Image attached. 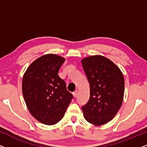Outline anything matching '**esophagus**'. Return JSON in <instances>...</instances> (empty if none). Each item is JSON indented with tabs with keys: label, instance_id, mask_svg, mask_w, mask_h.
<instances>
[{
	"label": "esophagus",
	"instance_id": "34e87169",
	"mask_svg": "<svg viewBox=\"0 0 147 147\" xmlns=\"http://www.w3.org/2000/svg\"><path fill=\"white\" fill-rule=\"evenodd\" d=\"M77 93H78V91H77V90H75V91H74L73 92H72V94H73L74 97H77Z\"/></svg>",
	"mask_w": 147,
	"mask_h": 147
}]
</instances>
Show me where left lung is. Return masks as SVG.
<instances>
[{
    "mask_svg": "<svg viewBox=\"0 0 147 147\" xmlns=\"http://www.w3.org/2000/svg\"><path fill=\"white\" fill-rule=\"evenodd\" d=\"M82 63L90 84V98L82 107L84 117L94 125L106 124L122 106L124 77L117 65L104 57H87Z\"/></svg>",
    "mask_w": 147,
    "mask_h": 147,
    "instance_id": "left-lung-1",
    "label": "left lung"
}]
</instances>
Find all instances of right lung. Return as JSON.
Returning <instances> with one entry per match:
<instances>
[{"instance_id":"add662e5","label":"right lung","mask_w":147,"mask_h":147,"mask_svg":"<svg viewBox=\"0 0 147 147\" xmlns=\"http://www.w3.org/2000/svg\"><path fill=\"white\" fill-rule=\"evenodd\" d=\"M65 59L49 54L35 60L27 69L22 90L30 113L46 125L57 124L63 118L73 95L58 75Z\"/></svg>"}]
</instances>
